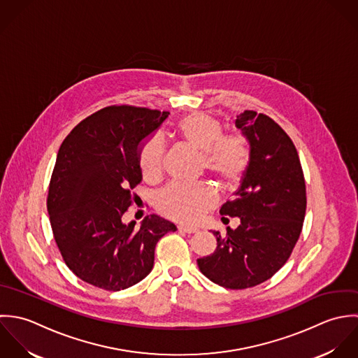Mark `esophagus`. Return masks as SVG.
<instances>
[{
  "label": "esophagus",
  "instance_id": "esophagus-1",
  "mask_svg": "<svg viewBox=\"0 0 358 358\" xmlns=\"http://www.w3.org/2000/svg\"><path fill=\"white\" fill-rule=\"evenodd\" d=\"M178 231L184 234H196L199 229L196 227H187V225H178Z\"/></svg>",
  "mask_w": 358,
  "mask_h": 358
}]
</instances>
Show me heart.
<instances>
[{
	"mask_svg": "<svg viewBox=\"0 0 358 358\" xmlns=\"http://www.w3.org/2000/svg\"><path fill=\"white\" fill-rule=\"evenodd\" d=\"M178 134L184 143L202 152V169L212 174L222 185L236 184L245 174L250 162V145L239 133L222 134V124L206 113H191L178 123ZM164 143L153 136L143 143L138 164L146 180L162 176ZM217 195L206 184L184 185L170 184L156 195V208L162 215L173 220L194 224L215 208Z\"/></svg>",
	"mask_w": 358,
	"mask_h": 358,
	"instance_id": "1",
	"label": "heart"
}]
</instances>
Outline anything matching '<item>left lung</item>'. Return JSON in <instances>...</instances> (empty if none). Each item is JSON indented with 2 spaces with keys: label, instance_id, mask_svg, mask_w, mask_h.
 Returning <instances> with one entry per match:
<instances>
[{
  "label": "left lung",
  "instance_id": "left-lung-1",
  "mask_svg": "<svg viewBox=\"0 0 358 358\" xmlns=\"http://www.w3.org/2000/svg\"><path fill=\"white\" fill-rule=\"evenodd\" d=\"M235 124L250 143V162L236 198L221 206L222 221L239 217L236 229L215 231L217 248L198 259L215 284L246 289L270 280L292 255L306 215V182L294 143L271 117L255 110Z\"/></svg>",
  "mask_w": 358,
  "mask_h": 358
}]
</instances>
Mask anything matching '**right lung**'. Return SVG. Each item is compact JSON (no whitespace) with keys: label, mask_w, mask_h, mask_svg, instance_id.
Instances as JSON below:
<instances>
[{"label":"right lung","mask_w":358,"mask_h":358,"mask_svg":"<svg viewBox=\"0 0 358 358\" xmlns=\"http://www.w3.org/2000/svg\"><path fill=\"white\" fill-rule=\"evenodd\" d=\"M169 115L106 106L81 120L59 148L47 209L64 262L90 285L110 292L136 285L153 267L157 241L177 229L155 215L140 228L123 222L143 178L140 143Z\"/></svg>","instance_id":"1"}]
</instances>
